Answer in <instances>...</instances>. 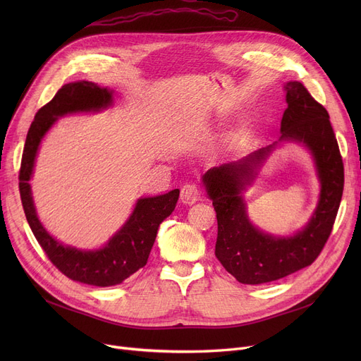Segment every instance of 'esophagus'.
<instances>
[{"instance_id": "obj_1", "label": "esophagus", "mask_w": 361, "mask_h": 361, "mask_svg": "<svg viewBox=\"0 0 361 361\" xmlns=\"http://www.w3.org/2000/svg\"><path fill=\"white\" fill-rule=\"evenodd\" d=\"M180 199H181V202L185 203V204H193V203H196L197 199H199L197 185H196V184H185V185H183Z\"/></svg>"}]
</instances>
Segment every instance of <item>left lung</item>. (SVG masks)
Returning <instances> with one entry per match:
<instances>
[{"mask_svg": "<svg viewBox=\"0 0 361 361\" xmlns=\"http://www.w3.org/2000/svg\"><path fill=\"white\" fill-rule=\"evenodd\" d=\"M287 109L278 142L255 150L240 161L207 169L202 184L218 219L215 256L238 282L259 286L291 275L312 264L332 231L344 190V165L328 111L300 82L286 83ZM282 141L305 145L310 152L321 193L310 222L293 236L259 231L247 215L243 192Z\"/></svg>", "mask_w": 361, "mask_h": 361, "instance_id": "8db88e82", "label": "left lung"}]
</instances>
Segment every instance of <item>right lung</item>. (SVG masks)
<instances>
[{"instance_id": "add662e5", "label": "right lung", "mask_w": 361, "mask_h": 361, "mask_svg": "<svg viewBox=\"0 0 361 361\" xmlns=\"http://www.w3.org/2000/svg\"><path fill=\"white\" fill-rule=\"evenodd\" d=\"M112 94L114 90L86 80L64 85L51 102L36 112L27 131L18 176L26 219L49 260L70 279L94 287L118 286L145 267L159 225L173 214L180 196V190L176 188L165 195L137 199L135 209L124 225L99 249L71 247L45 230L37 218L29 183L41 142L60 117L78 112L104 111L114 104Z\"/></svg>"}]
</instances>
